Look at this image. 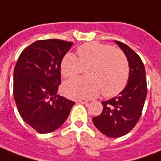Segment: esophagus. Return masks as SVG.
Wrapping results in <instances>:
<instances>
[{
	"label": "esophagus",
	"instance_id": "obj_1",
	"mask_svg": "<svg viewBox=\"0 0 161 161\" xmlns=\"http://www.w3.org/2000/svg\"><path fill=\"white\" fill-rule=\"evenodd\" d=\"M78 102L81 103V104H87L89 102L87 101L86 99H80V100H78Z\"/></svg>",
	"mask_w": 161,
	"mask_h": 161
}]
</instances>
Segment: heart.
Masks as SVG:
<instances>
[{"label": "heart", "instance_id": "1", "mask_svg": "<svg viewBox=\"0 0 161 161\" xmlns=\"http://www.w3.org/2000/svg\"><path fill=\"white\" fill-rule=\"evenodd\" d=\"M78 58L73 53H65L60 62L63 77H74L83 67H89V77H75L62 86L65 96L72 99L94 98L102 91L106 97L119 95L125 88L130 67L125 55L109 44L96 42L81 45L77 48Z\"/></svg>", "mask_w": 161, "mask_h": 161}]
</instances>
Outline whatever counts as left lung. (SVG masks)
<instances>
[{
  "instance_id": "1",
  "label": "left lung",
  "mask_w": 161,
  "mask_h": 161,
  "mask_svg": "<svg viewBox=\"0 0 161 161\" xmlns=\"http://www.w3.org/2000/svg\"><path fill=\"white\" fill-rule=\"evenodd\" d=\"M129 62L128 83L119 95L102 102V114L92 119L96 128L109 137H119L131 130L140 119L147 96L145 67L141 58L126 44L115 41Z\"/></svg>"
}]
</instances>
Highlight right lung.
I'll return each mask as SVG.
<instances>
[{
  "label": "right lung",
  "mask_w": 161,
  "mask_h": 161,
  "mask_svg": "<svg viewBox=\"0 0 161 161\" xmlns=\"http://www.w3.org/2000/svg\"><path fill=\"white\" fill-rule=\"evenodd\" d=\"M72 42L48 39L20 53L14 71V96L20 116L39 133L55 130L68 118L74 102L57 95L60 62Z\"/></svg>",
  "instance_id": "obj_1"
}]
</instances>
